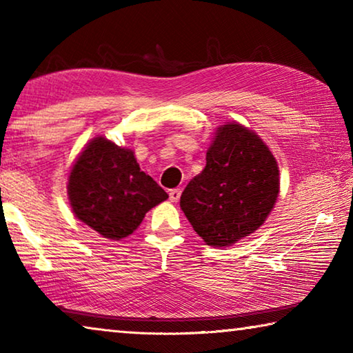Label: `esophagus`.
<instances>
[{
  "mask_svg": "<svg viewBox=\"0 0 353 353\" xmlns=\"http://www.w3.org/2000/svg\"><path fill=\"white\" fill-rule=\"evenodd\" d=\"M181 188H174V190H170V201L171 202H177L179 199H181Z\"/></svg>",
  "mask_w": 353,
  "mask_h": 353,
  "instance_id": "1",
  "label": "esophagus"
}]
</instances>
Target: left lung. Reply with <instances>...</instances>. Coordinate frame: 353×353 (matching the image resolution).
Segmentation results:
<instances>
[{
	"label": "left lung",
	"mask_w": 353,
	"mask_h": 353,
	"mask_svg": "<svg viewBox=\"0 0 353 353\" xmlns=\"http://www.w3.org/2000/svg\"><path fill=\"white\" fill-rule=\"evenodd\" d=\"M205 159L181 208L205 244L229 248L270 216L280 191L279 163L260 135L236 121L216 128Z\"/></svg>",
	"instance_id": "8db88e82"
}]
</instances>
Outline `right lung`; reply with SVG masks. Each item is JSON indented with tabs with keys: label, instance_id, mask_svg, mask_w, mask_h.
I'll use <instances>...</instances> for the list:
<instances>
[{
	"label": "right lung",
	"instance_id": "1",
	"mask_svg": "<svg viewBox=\"0 0 353 353\" xmlns=\"http://www.w3.org/2000/svg\"><path fill=\"white\" fill-rule=\"evenodd\" d=\"M67 193L74 216L109 240L132 235L145 214L168 199L140 170L132 149L103 135L88 141L71 165Z\"/></svg>",
	"mask_w": 353,
	"mask_h": 353
}]
</instances>
